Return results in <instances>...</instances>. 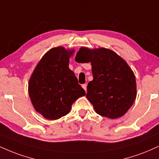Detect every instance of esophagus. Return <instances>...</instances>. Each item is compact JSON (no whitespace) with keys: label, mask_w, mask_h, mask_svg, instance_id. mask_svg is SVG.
I'll use <instances>...</instances> for the list:
<instances>
[{"label":"esophagus","mask_w":159,"mask_h":159,"mask_svg":"<svg viewBox=\"0 0 159 159\" xmlns=\"http://www.w3.org/2000/svg\"><path fill=\"white\" fill-rule=\"evenodd\" d=\"M82 87H83V89H84L85 92H87V84H82Z\"/></svg>","instance_id":"esophagus-1"}]
</instances>
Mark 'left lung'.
<instances>
[{
  "mask_svg": "<svg viewBox=\"0 0 159 159\" xmlns=\"http://www.w3.org/2000/svg\"><path fill=\"white\" fill-rule=\"evenodd\" d=\"M81 63H91L93 80L87 85V98L96 113L116 119L123 116L136 98L134 72L114 51L81 47L76 54Z\"/></svg>",
  "mask_w": 159,
  "mask_h": 159,
  "instance_id": "8db88e82",
  "label": "left lung"
}]
</instances>
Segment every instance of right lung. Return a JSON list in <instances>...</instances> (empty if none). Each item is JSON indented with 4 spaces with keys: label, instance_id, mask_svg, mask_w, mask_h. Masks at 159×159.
<instances>
[{
    "label": "right lung",
    "instance_id": "right-lung-1",
    "mask_svg": "<svg viewBox=\"0 0 159 159\" xmlns=\"http://www.w3.org/2000/svg\"><path fill=\"white\" fill-rule=\"evenodd\" d=\"M74 49L52 48L42 57L29 81V95L38 113L49 120L58 119L70 112L72 105L85 91L69 68Z\"/></svg>",
    "mask_w": 159,
    "mask_h": 159
}]
</instances>
